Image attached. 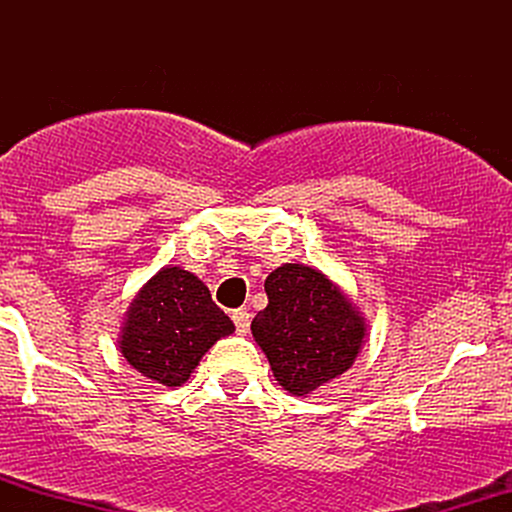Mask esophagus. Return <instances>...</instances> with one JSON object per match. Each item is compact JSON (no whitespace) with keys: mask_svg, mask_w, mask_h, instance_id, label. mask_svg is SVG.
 I'll use <instances>...</instances> for the list:
<instances>
[{"mask_svg":"<svg viewBox=\"0 0 512 512\" xmlns=\"http://www.w3.org/2000/svg\"><path fill=\"white\" fill-rule=\"evenodd\" d=\"M233 322H236V330H238V334H248V330H250V313L245 308H240V310H233Z\"/></svg>","mask_w":512,"mask_h":512,"instance_id":"esophagus-1","label":"esophagus"}]
</instances>
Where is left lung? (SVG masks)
<instances>
[{"mask_svg": "<svg viewBox=\"0 0 512 512\" xmlns=\"http://www.w3.org/2000/svg\"><path fill=\"white\" fill-rule=\"evenodd\" d=\"M264 291L269 303L250 330L286 392L305 397L354 366L366 342V317L330 276L305 264H281Z\"/></svg>", "mask_w": 512, "mask_h": 512, "instance_id": "obj_1", "label": "left lung"}]
</instances>
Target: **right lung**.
Instances as JSON below:
<instances>
[{
    "instance_id": "add662e5",
    "label": "right lung",
    "mask_w": 512,
    "mask_h": 512,
    "mask_svg": "<svg viewBox=\"0 0 512 512\" xmlns=\"http://www.w3.org/2000/svg\"><path fill=\"white\" fill-rule=\"evenodd\" d=\"M233 332L236 325L211 301L204 281L168 264L132 298L117 344L144 378L180 387L211 346Z\"/></svg>"
}]
</instances>
